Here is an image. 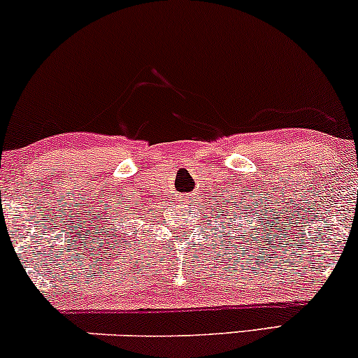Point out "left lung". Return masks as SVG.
<instances>
[{"mask_svg": "<svg viewBox=\"0 0 358 358\" xmlns=\"http://www.w3.org/2000/svg\"><path fill=\"white\" fill-rule=\"evenodd\" d=\"M231 195H234V192H231ZM224 201L226 202L225 204L223 203ZM241 204L243 205L242 208L240 207ZM244 207H245V203H244V199H242V196L237 195V199L234 200V196H227V195H225L224 199H222V205H220V215H227V217H231V213H232V217L236 215L237 219H239V220L242 222L241 210H242V208H244ZM250 210H252V208H250ZM237 211L240 212L239 216L236 215ZM242 212H244V210H242ZM252 215H254V213H252ZM220 224H227V222H225V220H222ZM232 224H234V220H232ZM241 227H242V224L236 225V231H241ZM232 232H234V229H232ZM224 236H225V234H224Z\"/></svg>", "mask_w": 358, "mask_h": 358, "instance_id": "left-lung-1", "label": "left lung"}]
</instances>
